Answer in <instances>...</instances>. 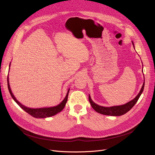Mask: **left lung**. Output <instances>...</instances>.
Listing matches in <instances>:
<instances>
[{
	"label": "left lung",
	"instance_id": "1",
	"mask_svg": "<svg viewBox=\"0 0 155 155\" xmlns=\"http://www.w3.org/2000/svg\"><path fill=\"white\" fill-rule=\"evenodd\" d=\"M133 45H134L133 43ZM144 87V82L141 87L140 93L138 94V95L135 97V98L131 101H130L123 105H118V106H113L110 107H105L100 106V105L95 104L92 101L90 95L88 96V100L91 104V106L97 112L100 113L101 114L107 115V116H122L124 114H126V112H127L129 110H131L134 105L136 104V103L137 102L138 99H139L141 94L143 91Z\"/></svg>",
	"mask_w": 155,
	"mask_h": 155
}]
</instances>
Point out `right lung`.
<instances>
[{
    "instance_id": "obj_1",
    "label": "right lung",
    "mask_w": 155,
    "mask_h": 155,
    "mask_svg": "<svg viewBox=\"0 0 155 155\" xmlns=\"http://www.w3.org/2000/svg\"><path fill=\"white\" fill-rule=\"evenodd\" d=\"M7 86H8V89H9V91L10 92V94L11 97H12V99L14 100V101L17 103L20 107H21L23 110H25L27 113H28L29 114L32 116V117H36V118H45V117H49L53 116L56 115L57 113H58L61 112L63 108L65 106V104H66L67 100H68V92L70 89H68L67 94L65 97V98L64 100L58 105L54 107H45V108H39V109H31V108H28L27 107H25L24 105H22L20 102H19L17 99L15 98V97L12 93V91L11 90L9 83V77H7Z\"/></svg>"
}]
</instances>
